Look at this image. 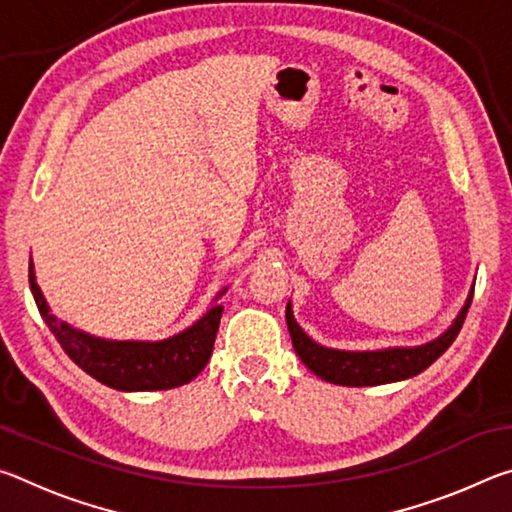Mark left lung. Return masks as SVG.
<instances>
[{"label":"left lung","mask_w":512,"mask_h":512,"mask_svg":"<svg viewBox=\"0 0 512 512\" xmlns=\"http://www.w3.org/2000/svg\"><path fill=\"white\" fill-rule=\"evenodd\" d=\"M472 296L474 289L470 291V296H467L465 307L454 320V325L449 327L443 336H438L436 341L420 345V348H393L379 352L329 350L314 343L305 332H302L296 318H293L291 305H287V325L293 341V350H296L300 361L320 379L339 386H379L388 384V381L409 379L413 375H418L424 368H429L431 363L454 343L458 332H461L467 309L472 305Z\"/></svg>","instance_id":"8db88e82"}]
</instances>
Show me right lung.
<instances>
[{"label":"right lung","instance_id":"add662e5","mask_svg":"<svg viewBox=\"0 0 512 512\" xmlns=\"http://www.w3.org/2000/svg\"><path fill=\"white\" fill-rule=\"evenodd\" d=\"M29 284L42 320L67 357L90 377L117 391H167L189 384L212 357L216 329L223 314L221 305H214L198 323L167 341H103L60 323L51 314L36 284L33 264H29Z\"/></svg>","mask_w":512,"mask_h":512}]
</instances>
